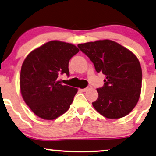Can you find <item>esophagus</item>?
Wrapping results in <instances>:
<instances>
[{
  "instance_id": "34e87169",
  "label": "esophagus",
  "mask_w": 156,
  "mask_h": 156,
  "mask_svg": "<svg viewBox=\"0 0 156 156\" xmlns=\"http://www.w3.org/2000/svg\"><path fill=\"white\" fill-rule=\"evenodd\" d=\"M90 88H91V86H88V87H85V88L80 89V90H81V91H83V92H85V91H86V90H88V89H90Z\"/></svg>"
}]
</instances>
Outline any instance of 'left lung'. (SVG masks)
I'll return each mask as SVG.
<instances>
[{
    "label": "left lung",
    "mask_w": 156,
    "mask_h": 156,
    "mask_svg": "<svg viewBox=\"0 0 156 156\" xmlns=\"http://www.w3.org/2000/svg\"><path fill=\"white\" fill-rule=\"evenodd\" d=\"M80 51L90 58L98 73L105 75L99 97L92 103L103 116L116 119L127 116L139 99L142 71L136 56L110 40L79 44Z\"/></svg>",
    "instance_id": "8db88e82"
}]
</instances>
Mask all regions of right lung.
<instances>
[{"instance_id": "right-lung-1", "label": "right lung", "mask_w": 156, "mask_h": 156, "mask_svg": "<svg viewBox=\"0 0 156 156\" xmlns=\"http://www.w3.org/2000/svg\"><path fill=\"white\" fill-rule=\"evenodd\" d=\"M79 52L71 43L52 40L33 50L23 62L20 92L33 113L45 120H53L69 109L77 88L62 85L57 77L69 76V60Z\"/></svg>"}]
</instances>
